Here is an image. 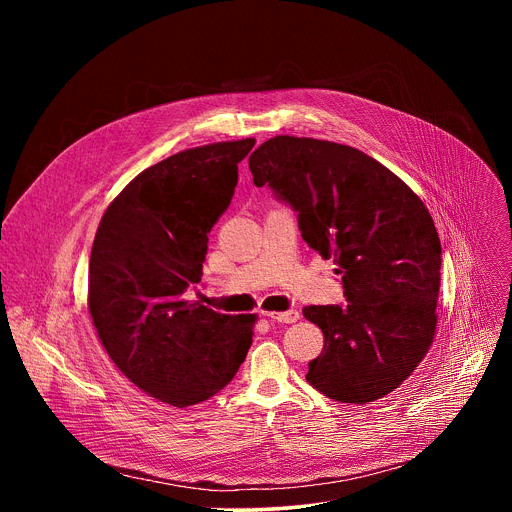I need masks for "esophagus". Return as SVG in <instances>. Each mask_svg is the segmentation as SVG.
<instances>
[{"label": "esophagus", "instance_id": "34e87169", "mask_svg": "<svg viewBox=\"0 0 512 512\" xmlns=\"http://www.w3.org/2000/svg\"><path fill=\"white\" fill-rule=\"evenodd\" d=\"M263 316L281 322V324H294L300 320V312L298 310H287V312H263Z\"/></svg>", "mask_w": 512, "mask_h": 512}]
</instances>
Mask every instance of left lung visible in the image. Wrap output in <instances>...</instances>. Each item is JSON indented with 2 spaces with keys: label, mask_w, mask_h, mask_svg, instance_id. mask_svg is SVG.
Listing matches in <instances>:
<instances>
[{
  "label": "left lung",
  "mask_w": 512,
  "mask_h": 512,
  "mask_svg": "<svg viewBox=\"0 0 512 512\" xmlns=\"http://www.w3.org/2000/svg\"><path fill=\"white\" fill-rule=\"evenodd\" d=\"M257 188L298 212L302 239L334 257L346 304L308 306L324 350L306 381L340 403L397 389L425 356L437 316L442 245L423 202L360 150L277 135L249 158Z\"/></svg>",
  "instance_id": "left-lung-1"
}]
</instances>
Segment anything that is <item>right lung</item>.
I'll use <instances>...</instances> for the list:
<instances>
[{
  "label": "right lung",
  "instance_id": "obj_1",
  "mask_svg": "<svg viewBox=\"0 0 512 512\" xmlns=\"http://www.w3.org/2000/svg\"><path fill=\"white\" fill-rule=\"evenodd\" d=\"M255 139L202 145L143 170L109 204L89 263V310L117 369L174 407L210 399L237 375L255 316H229L184 291Z\"/></svg>",
  "mask_w": 512,
  "mask_h": 512
}]
</instances>
